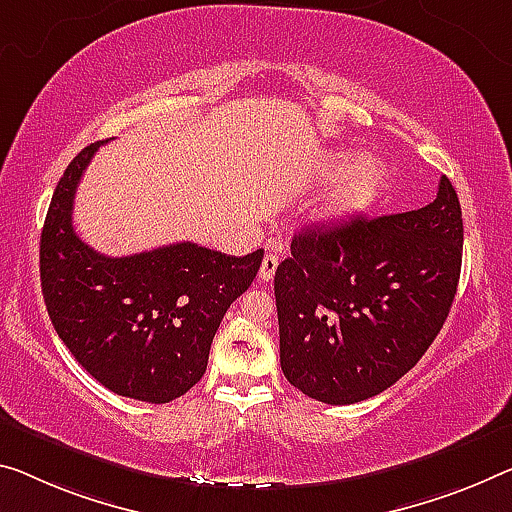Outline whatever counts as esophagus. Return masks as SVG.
I'll return each instance as SVG.
<instances>
[{"instance_id": "1", "label": "esophagus", "mask_w": 512, "mask_h": 512, "mask_svg": "<svg viewBox=\"0 0 512 512\" xmlns=\"http://www.w3.org/2000/svg\"><path fill=\"white\" fill-rule=\"evenodd\" d=\"M277 267H279V256L277 254H267L263 258V263H261V270H258V279L272 281L274 272H277Z\"/></svg>"}]
</instances>
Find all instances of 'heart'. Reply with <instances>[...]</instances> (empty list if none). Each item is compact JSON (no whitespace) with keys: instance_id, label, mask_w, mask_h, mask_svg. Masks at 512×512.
<instances>
[{"instance_id":"heart-1","label":"heart","mask_w":512,"mask_h":512,"mask_svg":"<svg viewBox=\"0 0 512 512\" xmlns=\"http://www.w3.org/2000/svg\"><path fill=\"white\" fill-rule=\"evenodd\" d=\"M338 173L342 176L338 177L332 192L327 194L325 206H322V215L332 222H345V219L357 217L373 208L389 180L387 167L377 157L364 155L352 162V155L343 151L329 153L320 162L322 178H336Z\"/></svg>"}]
</instances>
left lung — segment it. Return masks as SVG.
I'll list each match as a JSON object with an SVG mask.
<instances>
[{"mask_svg": "<svg viewBox=\"0 0 512 512\" xmlns=\"http://www.w3.org/2000/svg\"><path fill=\"white\" fill-rule=\"evenodd\" d=\"M462 235L446 176L419 210L295 235L274 272L286 380L327 405L359 403L398 382L451 311Z\"/></svg>", "mask_w": 512, "mask_h": 512, "instance_id": "8db88e82", "label": "left lung"}]
</instances>
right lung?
<instances>
[{"instance_id":"obj_1","label":"right lung","mask_w":512,"mask_h":512,"mask_svg":"<svg viewBox=\"0 0 512 512\" xmlns=\"http://www.w3.org/2000/svg\"><path fill=\"white\" fill-rule=\"evenodd\" d=\"M100 146L77 153L52 194L41 233L43 300L61 341L102 387L169 403L206 373L219 322L256 279L263 249L235 258L176 242L98 254L73 229V201Z\"/></svg>"}]
</instances>
